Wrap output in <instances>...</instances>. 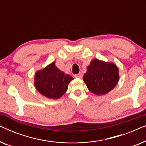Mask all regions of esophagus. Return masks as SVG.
<instances>
[{
    "label": "esophagus",
    "mask_w": 146,
    "mask_h": 146,
    "mask_svg": "<svg viewBox=\"0 0 146 146\" xmlns=\"http://www.w3.org/2000/svg\"><path fill=\"white\" fill-rule=\"evenodd\" d=\"M74 77L77 78H82V74H81V73L77 74L74 75Z\"/></svg>",
    "instance_id": "esophagus-1"
}]
</instances>
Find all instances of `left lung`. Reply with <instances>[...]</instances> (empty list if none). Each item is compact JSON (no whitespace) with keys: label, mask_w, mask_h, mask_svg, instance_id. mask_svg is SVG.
Instances as JSON below:
<instances>
[{"label":"left lung","mask_w":146,"mask_h":146,"mask_svg":"<svg viewBox=\"0 0 146 146\" xmlns=\"http://www.w3.org/2000/svg\"><path fill=\"white\" fill-rule=\"evenodd\" d=\"M119 78V69L114 63L97 58L90 62L84 75V82L87 88L97 96L106 94L113 90Z\"/></svg>","instance_id":"1"}]
</instances>
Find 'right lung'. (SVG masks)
<instances>
[{
	"mask_svg": "<svg viewBox=\"0 0 146 146\" xmlns=\"http://www.w3.org/2000/svg\"><path fill=\"white\" fill-rule=\"evenodd\" d=\"M73 79L70 75L58 68L53 62L35 73V86L44 96L58 99L66 93L68 84Z\"/></svg>",
	"mask_w": 146,
	"mask_h": 146,
	"instance_id": "obj_1",
	"label": "right lung"
}]
</instances>
